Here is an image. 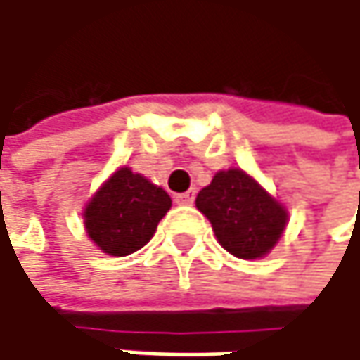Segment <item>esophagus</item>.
<instances>
[{"instance_id": "34e87169", "label": "esophagus", "mask_w": 360, "mask_h": 360, "mask_svg": "<svg viewBox=\"0 0 360 360\" xmlns=\"http://www.w3.org/2000/svg\"><path fill=\"white\" fill-rule=\"evenodd\" d=\"M193 200H195V191H193V189L175 195V202H177V204H193Z\"/></svg>"}]
</instances>
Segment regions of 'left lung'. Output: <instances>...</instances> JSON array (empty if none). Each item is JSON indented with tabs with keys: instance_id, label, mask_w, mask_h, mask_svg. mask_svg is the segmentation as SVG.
Returning <instances> with one entry per match:
<instances>
[{
	"instance_id": "left-lung-1",
	"label": "left lung",
	"mask_w": 360,
	"mask_h": 360,
	"mask_svg": "<svg viewBox=\"0 0 360 360\" xmlns=\"http://www.w3.org/2000/svg\"><path fill=\"white\" fill-rule=\"evenodd\" d=\"M195 206L210 221L217 240L238 258H260L288 223L285 208L240 169L221 171L204 187Z\"/></svg>"
}]
</instances>
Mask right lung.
<instances>
[{
    "label": "right lung",
    "mask_w": 360,
    "mask_h": 360,
    "mask_svg": "<svg viewBox=\"0 0 360 360\" xmlns=\"http://www.w3.org/2000/svg\"><path fill=\"white\" fill-rule=\"evenodd\" d=\"M171 208V195L131 169L110 177L85 208L87 236L110 256L143 248L160 219Z\"/></svg>",
    "instance_id": "1"
}]
</instances>
